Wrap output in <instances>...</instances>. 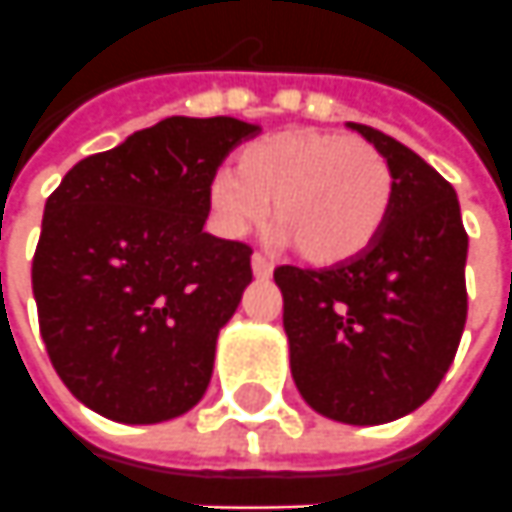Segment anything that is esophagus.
Returning <instances> with one entry per match:
<instances>
[{
  "label": "esophagus",
  "instance_id": "esophagus-1",
  "mask_svg": "<svg viewBox=\"0 0 512 512\" xmlns=\"http://www.w3.org/2000/svg\"><path fill=\"white\" fill-rule=\"evenodd\" d=\"M250 267H253V276H256V278H270V273H273L270 262H267L264 256H259V253H253V259H250Z\"/></svg>",
  "mask_w": 512,
  "mask_h": 512
}]
</instances>
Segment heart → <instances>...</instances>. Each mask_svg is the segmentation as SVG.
<instances>
[{"label":"heart","mask_w":512,"mask_h":512,"mask_svg":"<svg viewBox=\"0 0 512 512\" xmlns=\"http://www.w3.org/2000/svg\"><path fill=\"white\" fill-rule=\"evenodd\" d=\"M393 203V172L368 142L343 133L287 128L245 147L236 169L209 183L211 217L225 236H242L270 217L276 242L331 267L376 242Z\"/></svg>","instance_id":"1"}]
</instances>
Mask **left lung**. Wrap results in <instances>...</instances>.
Masks as SVG:
<instances>
[{
  "mask_svg": "<svg viewBox=\"0 0 512 512\" xmlns=\"http://www.w3.org/2000/svg\"><path fill=\"white\" fill-rule=\"evenodd\" d=\"M393 172V203L365 253L329 270L278 267L290 368L303 401L351 426L387 424L438 390L463 337L468 234L457 192L387 133L348 122Z\"/></svg>",
  "mask_w": 512,
  "mask_h": 512,
  "instance_id": "1",
  "label": "left lung"
}]
</instances>
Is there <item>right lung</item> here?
<instances>
[{"label": "right lung", "instance_id": "1", "mask_svg": "<svg viewBox=\"0 0 512 512\" xmlns=\"http://www.w3.org/2000/svg\"><path fill=\"white\" fill-rule=\"evenodd\" d=\"M259 125L169 116L74 164L33 259L41 337L63 384L119 424L206 396L220 329L253 281L250 248L203 231L209 183Z\"/></svg>", "mask_w": 512, "mask_h": 512}]
</instances>
